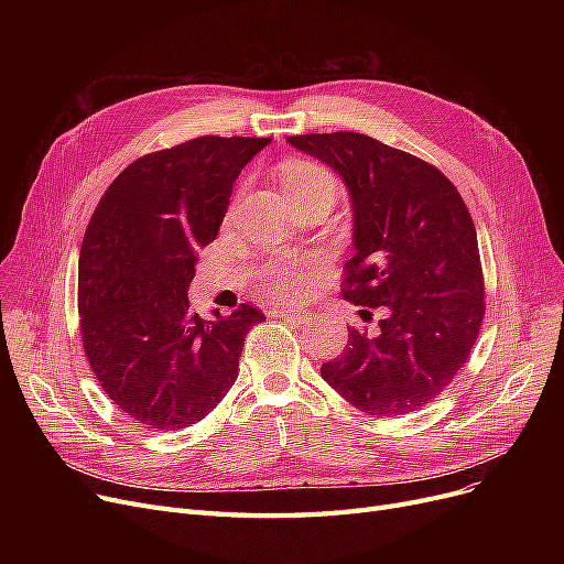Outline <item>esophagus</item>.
<instances>
[{
    "instance_id": "esophagus-1",
    "label": "esophagus",
    "mask_w": 564,
    "mask_h": 564,
    "mask_svg": "<svg viewBox=\"0 0 564 564\" xmlns=\"http://www.w3.org/2000/svg\"><path fill=\"white\" fill-rule=\"evenodd\" d=\"M272 317H283V319H290V322H294V324H304V322L311 319L306 313L292 311V308H274V311H272Z\"/></svg>"
}]
</instances>
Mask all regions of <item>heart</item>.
<instances>
[{"instance_id":"heart-1","label":"heart","mask_w":564,"mask_h":564,"mask_svg":"<svg viewBox=\"0 0 564 564\" xmlns=\"http://www.w3.org/2000/svg\"><path fill=\"white\" fill-rule=\"evenodd\" d=\"M281 183L290 200L317 192L338 194L336 175L311 160H288L281 166ZM258 285L270 300H300L313 285V262L290 256L270 258L258 270Z\"/></svg>"}]
</instances>
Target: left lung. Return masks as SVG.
<instances>
[{"label": "left lung", "mask_w": 564, "mask_h": 564, "mask_svg": "<svg viewBox=\"0 0 564 564\" xmlns=\"http://www.w3.org/2000/svg\"><path fill=\"white\" fill-rule=\"evenodd\" d=\"M288 143L332 166L347 187L354 256L343 297L383 306L377 332L349 329L347 347L319 375L370 416L416 413L464 368L485 317L466 205L438 169L368 134H300Z\"/></svg>", "instance_id": "1"}]
</instances>
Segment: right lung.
Returning a JSON list of instances; mask_svg holds the SVG:
<instances>
[{
	"label": "right lung",
	"instance_id": "add662e5",
	"mask_svg": "<svg viewBox=\"0 0 564 564\" xmlns=\"http://www.w3.org/2000/svg\"><path fill=\"white\" fill-rule=\"evenodd\" d=\"M272 139L198 137L118 173L79 251V332L107 398L134 423L183 430L237 379L249 306L203 319L189 308L196 251L226 217L240 171Z\"/></svg>",
	"mask_w": 564,
	"mask_h": 564
}]
</instances>
